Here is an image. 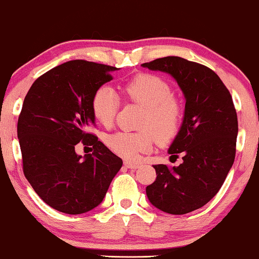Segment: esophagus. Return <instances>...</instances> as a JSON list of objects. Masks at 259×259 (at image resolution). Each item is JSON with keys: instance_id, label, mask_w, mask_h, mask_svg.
Here are the masks:
<instances>
[{"instance_id": "34e87169", "label": "esophagus", "mask_w": 259, "mask_h": 259, "mask_svg": "<svg viewBox=\"0 0 259 259\" xmlns=\"http://www.w3.org/2000/svg\"><path fill=\"white\" fill-rule=\"evenodd\" d=\"M123 164H125L126 167L133 168V169H136V168H138L140 166V164H138V162H131V161H125V162H123Z\"/></svg>"}]
</instances>
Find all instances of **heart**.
Listing matches in <instances>:
<instances>
[{
  "mask_svg": "<svg viewBox=\"0 0 259 259\" xmlns=\"http://www.w3.org/2000/svg\"><path fill=\"white\" fill-rule=\"evenodd\" d=\"M127 101L144 107L139 132H118L107 137L109 150L120 157L137 160L141 153L150 151L155 143L167 144L178 134L183 122L182 101L172 94L167 81L155 74H138L122 88ZM120 100L115 92L102 86L92 98V112L102 126L114 122Z\"/></svg>",
  "mask_w": 259,
  "mask_h": 259,
  "instance_id": "b5f03b06",
  "label": "heart"
}]
</instances>
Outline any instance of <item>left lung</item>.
Returning a JSON list of instances; mask_svg holds the SVG:
<instances>
[{
    "mask_svg": "<svg viewBox=\"0 0 259 259\" xmlns=\"http://www.w3.org/2000/svg\"><path fill=\"white\" fill-rule=\"evenodd\" d=\"M171 74L185 95L183 125L168 148L183 153V164L153 165L154 183L146 187L151 204L171 214H185L213 198L225 182L236 155L238 120L232 97L208 67L179 56L141 65Z\"/></svg>",
    "mask_w": 259,
    "mask_h": 259,
    "instance_id": "8db88e82",
    "label": "left lung"
}]
</instances>
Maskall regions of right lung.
Here are the masks:
<instances>
[{"label": "right lung", "instance_id": "1", "mask_svg": "<svg viewBox=\"0 0 259 259\" xmlns=\"http://www.w3.org/2000/svg\"><path fill=\"white\" fill-rule=\"evenodd\" d=\"M118 68L72 60L37 77L17 121L23 173L38 197L68 214L93 210L122 166L121 158L88 132L95 125L92 98ZM93 146L82 158L76 144Z\"/></svg>", "mask_w": 259, "mask_h": 259}]
</instances>
